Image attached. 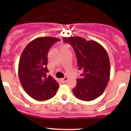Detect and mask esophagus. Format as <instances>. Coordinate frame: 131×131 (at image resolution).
Instances as JSON below:
<instances>
[{
  "mask_svg": "<svg viewBox=\"0 0 131 131\" xmlns=\"http://www.w3.org/2000/svg\"><path fill=\"white\" fill-rule=\"evenodd\" d=\"M68 81V77H67V76H66V77H64V78L62 79V83H66L67 81Z\"/></svg>",
  "mask_w": 131,
  "mask_h": 131,
  "instance_id": "esophagus-1",
  "label": "esophagus"
}]
</instances>
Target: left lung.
<instances>
[{"mask_svg":"<svg viewBox=\"0 0 131 131\" xmlns=\"http://www.w3.org/2000/svg\"><path fill=\"white\" fill-rule=\"evenodd\" d=\"M63 40L73 48L78 69L82 72L73 89L74 95L83 101L94 100L104 92L110 79V63L107 52L96 41L79 37H63Z\"/></svg>","mask_w":131,"mask_h":131,"instance_id":"8db88e82","label":"left lung"}]
</instances>
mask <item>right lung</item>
Masks as SVG:
<instances>
[{
  "label": "right lung",
  "instance_id": "1",
  "mask_svg": "<svg viewBox=\"0 0 131 131\" xmlns=\"http://www.w3.org/2000/svg\"><path fill=\"white\" fill-rule=\"evenodd\" d=\"M58 38L42 37L27 45L21 55L18 73L25 92L33 99L45 101L54 97L59 84L50 75H47L48 52Z\"/></svg>",
  "mask_w": 131,
  "mask_h": 131
}]
</instances>
